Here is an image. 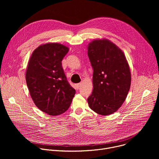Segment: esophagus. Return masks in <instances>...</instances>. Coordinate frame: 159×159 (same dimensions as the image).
<instances>
[{
	"instance_id": "1",
	"label": "esophagus",
	"mask_w": 159,
	"mask_h": 159,
	"mask_svg": "<svg viewBox=\"0 0 159 159\" xmlns=\"http://www.w3.org/2000/svg\"><path fill=\"white\" fill-rule=\"evenodd\" d=\"M82 85V83H79V84H77L75 85V87L76 89H79Z\"/></svg>"
}]
</instances>
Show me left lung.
<instances>
[{
	"mask_svg": "<svg viewBox=\"0 0 159 159\" xmlns=\"http://www.w3.org/2000/svg\"><path fill=\"white\" fill-rule=\"evenodd\" d=\"M88 57L93 69L90 108L102 116L116 112L125 102L131 85L130 69L123 51L107 39L88 44Z\"/></svg>",
	"mask_w": 159,
	"mask_h": 159,
	"instance_id": "1",
	"label": "left lung"
}]
</instances>
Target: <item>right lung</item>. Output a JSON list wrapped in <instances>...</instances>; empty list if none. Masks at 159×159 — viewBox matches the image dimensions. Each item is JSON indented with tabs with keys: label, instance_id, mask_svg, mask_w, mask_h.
<instances>
[{
	"label": "right lung",
	"instance_id": "add662e5",
	"mask_svg": "<svg viewBox=\"0 0 159 159\" xmlns=\"http://www.w3.org/2000/svg\"><path fill=\"white\" fill-rule=\"evenodd\" d=\"M69 50L58 43L41 44L33 51L28 61L26 81L30 96L38 108L51 116L65 112L75 94L61 65Z\"/></svg>",
	"mask_w": 159,
	"mask_h": 159
}]
</instances>
